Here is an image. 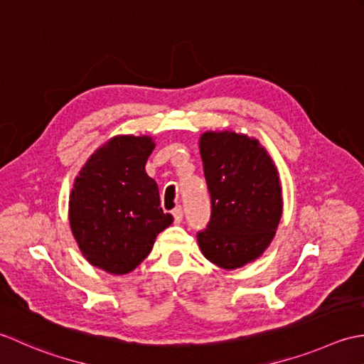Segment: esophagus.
Masks as SVG:
<instances>
[{
  "label": "esophagus",
  "instance_id": "obj_1",
  "mask_svg": "<svg viewBox=\"0 0 364 364\" xmlns=\"http://www.w3.org/2000/svg\"><path fill=\"white\" fill-rule=\"evenodd\" d=\"M173 217H174V221L176 223H181L182 218H183V209L181 205H176L173 209Z\"/></svg>",
  "mask_w": 364,
  "mask_h": 364
}]
</instances>
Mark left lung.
I'll use <instances>...</instances> for the list:
<instances>
[{
    "label": "left lung",
    "mask_w": 364,
    "mask_h": 364,
    "mask_svg": "<svg viewBox=\"0 0 364 364\" xmlns=\"http://www.w3.org/2000/svg\"><path fill=\"white\" fill-rule=\"evenodd\" d=\"M212 213L198 232L203 255L221 269L253 262L275 237L283 215L277 166L259 141L235 132L199 138Z\"/></svg>",
    "instance_id": "left-lung-1"
}]
</instances>
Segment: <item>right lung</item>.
<instances>
[{
	"instance_id": "add662e5",
	"label": "right lung",
	"mask_w": 364,
	"mask_h": 364,
	"mask_svg": "<svg viewBox=\"0 0 364 364\" xmlns=\"http://www.w3.org/2000/svg\"><path fill=\"white\" fill-rule=\"evenodd\" d=\"M151 136L119 135L95 151L73 182L69 221L87 262L125 275L144 261L157 235L173 223L159 187L146 173Z\"/></svg>"
}]
</instances>
